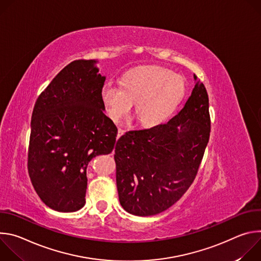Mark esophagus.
I'll return each mask as SVG.
<instances>
[{"label":"esophagus","instance_id":"34e87169","mask_svg":"<svg viewBox=\"0 0 261 261\" xmlns=\"http://www.w3.org/2000/svg\"><path fill=\"white\" fill-rule=\"evenodd\" d=\"M124 133H125V130L122 129V128H119V130H118V137H121L122 135H124Z\"/></svg>","mask_w":261,"mask_h":261}]
</instances>
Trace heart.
Returning a JSON list of instances; mask_svg holds the SVG:
<instances>
[{"mask_svg":"<svg viewBox=\"0 0 261 261\" xmlns=\"http://www.w3.org/2000/svg\"><path fill=\"white\" fill-rule=\"evenodd\" d=\"M185 82L178 74L159 66H144L128 72L122 85L106 83L101 99L114 122L126 118L135 105L138 121L146 127L164 123L185 94Z\"/></svg>","mask_w":261,"mask_h":261,"instance_id":"obj_1","label":"heart"}]
</instances>
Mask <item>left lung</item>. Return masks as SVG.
Instances as JSON below:
<instances>
[{"instance_id": "1", "label": "left lung", "mask_w": 261, "mask_h": 261, "mask_svg": "<svg viewBox=\"0 0 261 261\" xmlns=\"http://www.w3.org/2000/svg\"><path fill=\"white\" fill-rule=\"evenodd\" d=\"M195 87L168 123L126 132L117 141L115 161L120 203L136 216L159 214L189 189L210 139L208 96Z\"/></svg>"}]
</instances>
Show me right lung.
I'll use <instances>...</instances> for the list:
<instances>
[{"instance_id":"obj_1","label":"right lung","mask_w":261,"mask_h":261,"mask_svg":"<svg viewBox=\"0 0 261 261\" xmlns=\"http://www.w3.org/2000/svg\"><path fill=\"white\" fill-rule=\"evenodd\" d=\"M95 64L94 60L68 64L33 109L28 171L36 193L58 212L85 205L89 162L115 147L118 128L104 115L105 76Z\"/></svg>"}]
</instances>
